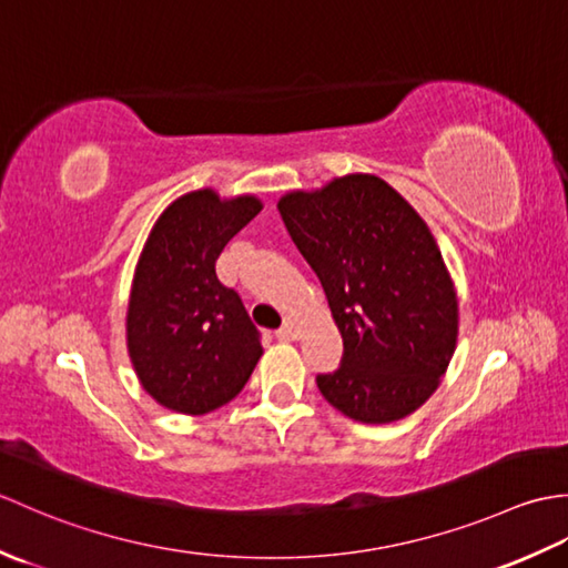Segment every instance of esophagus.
I'll return each instance as SVG.
<instances>
[{
	"instance_id": "obj_1",
	"label": "esophagus",
	"mask_w": 568,
	"mask_h": 568,
	"mask_svg": "<svg viewBox=\"0 0 568 568\" xmlns=\"http://www.w3.org/2000/svg\"><path fill=\"white\" fill-rule=\"evenodd\" d=\"M297 332H300V324H297V320H295V317H285L283 327L277 329V336H281V339H285V342H291V339H295Z\"/></svg>"
}]
</instances>
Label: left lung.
Wrapping results in <instances>:
<instances>
[{"label":"left lung","instance_id":"8db88e82","mask_svg":"<svg viewBox=\"0 0 568 568\" xmlns=\"http://www.w3.org/2000/svg\"><path fill=\"white\" fill-rule=\"evenodd\" d=\"M287 234L329 300L342 364L317 388L366 425L403 419L437 390L454 356L458 303L425 220L376 175H344L277 202Z\"/></svg>","mask_w":568,"mask_h":568}]
</instances>
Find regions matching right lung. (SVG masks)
I'll return each instance as SVG.
<instances>
[{"label":"right lung","instance_id":"obj_1","mask_svg":"<svg viewBox=\"0 0 568 568\" xmlns=\"http://www.w3.org/2000/svg\"><path fill=\"white\" fill-rule=\"evenodd\" d=\"M261 200L195 190L168 207L143 246L126 312V346L155 403L204 415L236 397L263 354L261 332L214 263Z\"/></svg>","mask_w":568,"mask_h":568}]
</instances>
